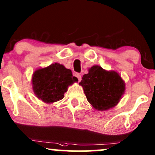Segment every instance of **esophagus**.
Returning <instances> with one entry per match:
<instances>
[{
  "mask_svg": "<svg viewBox=\"0 0 155 155\" xmlns=\"http://www.w3.org/2000/svg\"><path fill=\"white\" fill-rule=\"evenodd\" d=\"M74 76H75L77 78L78 80H79V81H81V74H78V73H76V74H74Z\"/></svg>",
  "mask_w": 155,
  "mask_h": 155,
  "instance_id": "1",
  "label": "esophagus"
}]
</instances>
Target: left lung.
<instances>
[{"instance_id":"left-lung-1","label":"left lung","mask_w":155,"mask_h":155,"mask_svg":"<svg viewBox=\"0 0 155 155\" xmlns=\"http://www.w3.org/2000/svg\"><path fill=\"white\" fill-rule=\"evenodd\" d=\"M79 83L87 100L97 111H107L119 104L125 91V83L115 71L104 70L100 65L89 68Z\"/></svg>"}]
</instances>
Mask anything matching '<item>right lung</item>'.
I'll return each mask as SVG.
<instances>
[{
  "instance_id": "right-lung-1",
  "label": "right lung",
  "mask_w": 155,
  "mask_h": 155,
  "mask_svg": "<svg viewBox=\"0 0 155 155\" xmlns=\"http://www.w3.org/2000/svg\"><path fill=\"white\" fill-rule=\"evenodd\" d=\"M31 81L35 96L45 104H51L62 100L68 87L78 82V79L70 69L55 63L35 70Z\"/></svg>"
}]
</instances>
